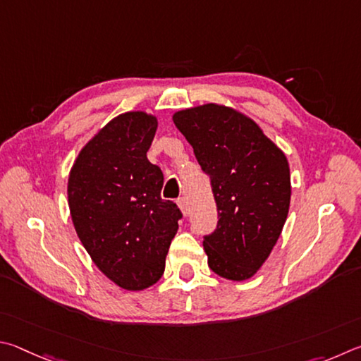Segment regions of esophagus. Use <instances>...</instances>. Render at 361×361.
<instances>
[{"label":"esophagus","mask_w":361,"mask_h":361,"mask_svg":"<svg viewBox=\"0 0 361 361\" xmlns=\"http://www.w3.org/2000/svg\"><path fill=\"white\" fill-rule=\"evenodd\" d=\"M177 206H179V209L182 211V214H184V216L187 217L188 216V212H190V207H188V201H187V198H179L177 200Z\"/></svg>","instance_id":"obj_1"}]
</instances>
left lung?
Returning <instances> with one entry per match:
<instances>
[{
  "instance_id": "obj_1",
  "label": "left lung",
  "mask_w": 361,
  "mask_h": 361,
  "mask_svg": "<svg viewBox=\"0 0 361 361\" xmlns=\"http://www.w3.org/2000/svg\"><path fill=\"white\" fill-rule=\"evenodd\" d=\"M174 125L211 176L217 228L204 236L207 264L228 281H247L267 262L290 207L287 157L250 117L207 103L174 112Z\"/></svg>"
}]
</instances>
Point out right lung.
<instances>
[{"label":"right lung","mask_w":361,"mask_h":361,"mask_svg":"<svg viewBox=\"0 0 361 361\" xmlns=\"http://www.w3.org/2000/svg\"><path fill=\"white\" fill-rule=\"evenodd\" d=\"M157 117L131 111L88 141L69 171L75 233L107 279L139 292L160 279L182 212L160 197L163 173L147 160Z\"/></svg>","instance_id":"add662e5"}]
</instances>
